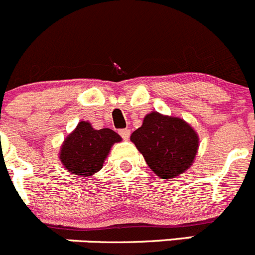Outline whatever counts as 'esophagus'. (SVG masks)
Masks as SVG:
<instances>
[{"label":"esophagus","mask_w":255,"mask_h":255,"mask_svg":"<svg viewBox=\"0 0 255 255\" xmlns=\"http://www.w3.org/2000/svg\"><path fill=\"white\" fill-rule=\"evenodd\" d=\"M119 133L124 140H128V137H130V130L128 128H123V130L119 131Z\"/></svg>","instance_id":"obj_1"}]
</instances>
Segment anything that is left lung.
I'll list each match as a JSON object with an SVG mask.
<instances>
[{
	"instance_id": "left-lung-1",
	"label": "left lung",
	"mask_w": 255,
	"mask_h": 255,
	"mask_svg": "<svg viewBox=\"0 0 255 255\" xmlns=\"http://www.w3.org/2000/svg\"><path fill=\"white\" fill-rule=\"evenodd\" d=\"M148 167L162 180H171L191 167L200 138L195 128L177 117L151 112L130 136Z\"/></svg>"
}]
</instances>
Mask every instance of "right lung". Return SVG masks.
Segmentation results:
<instances>
[{
  "mask_svg": "<svg viewBox=\"0 0 255 255\" xmlns=\"http://www.w3.org/2000/svg\"><path fill=\"white\" fill-rule=\"evenodd\" d=\"M120 141L112 128L95 130L89 122H80L63 141L59 160L68 172L88 177L102 170L113 145Z\"/></svg>",
  "mask_w": 255,
  "mask_h": 255,
  "instance_id": "right-lung-1",
  "label": "right lung"
}]
</instances>
